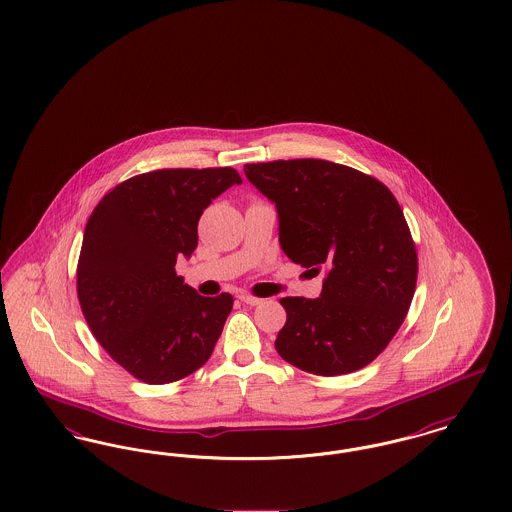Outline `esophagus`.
I'll use <instances>...</instances> for the list:
<instances>
[{
	"instance_id": "esophagus-1",
	"label": "esophagus",
	"mask_w": 512,
	"mask_h": 512,
	"mask_svg": "<svg viewBox=\"0 0 512 512\" xmlns=\"http://www.w3.org/2000/svg\"><path fill=\"white\" fill-rule=\"evenodd\" d=\"M240 301L245 303V305H251V307H255V305H261L265 299H261V297H255V295H249V293H242V295H240Z\"/></svg>"
}]
</instances>
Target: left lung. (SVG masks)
Returning <instances> with one entry per match:
<instances>
[{"mask_svg":"<svg viewBox=\"0 0 512 512\" xmlns=\"http://www.w3.org/2000/svg\"><path fill=\"white\" fill-rule=\"evenodd\" d=\"M247 180L276 205L293 263L326 270L317 299L282 297L278 355L318 376L372 363L407 317L418 259L411 230L376 178L322 159L245 165Z\"/></svg>","mask_w":512,"mask_h":512,"instance_id":"8db88e82","label":"left lung"}]
</instances>
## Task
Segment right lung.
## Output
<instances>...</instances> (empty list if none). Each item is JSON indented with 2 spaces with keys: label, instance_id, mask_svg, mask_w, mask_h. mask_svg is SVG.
<instances>
[{
  "label": "right lung",
  "instance_id": "obj_1",
  "mask_svg": "<svg viewBox=\"0 0 512 512\" xmlns=\"http://www.w3.org/2000/svg\"><path fill=\"white\" fill-rule=\"evenodd\" d=\"M232 167L163 169L124 180L90 215L76 268L84 318L115 363L146 384L205 365L234 297H203L174 265L197 247V220L230 186Z\"/></svg>",
  "mask_w": 512,
  "mask_h": 512
}]
</instances>
